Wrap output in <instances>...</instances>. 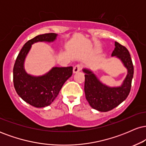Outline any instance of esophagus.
<instances>
[{
    "label": "esophagus",
    "mask_w": 146,
    "mask_h": 146,
    "mask_svg": "<svg viewBox=\"0 0 146 146\" xmlns=\"http://www.w3.org/2000/svg\"><path fill=\"white\" fill-rule=\"evenodd\" d=\"M82 69V66L80 64H78L76 65V66H75L74 67H73V73H78L79 71H81Z\"/></svg>",
    "instance_id": "esophagus-1"
}]
</instances>
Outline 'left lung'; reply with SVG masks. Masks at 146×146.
I'll return each mask as SVG.
<instances>
[{
	"mask_svg": "<svg viewBox=\"0 0 146 146\" xmlns=\"http://www.w3.org/2000/svg\"><path fill=\"white\" fill-rule=\"evenodd\" d=\"M111 56L119 60L127 70L126 76L120 86H108L102 82L91 69H82L85 74L84 92L86 100L92 108L100 112L109 111L119 105L127 98L131 88L134 68L128 49L115 42Z\"/></svg>",
	"mask_w": 146,
	"mask_h": 146,
	"instance_id": "obj_1",
	"label": "left lung"
}]
</instances>
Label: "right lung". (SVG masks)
<instances>
[{
  "label": "right lung",
  "mask_w": 146,
  "mask_h": 146,
  "mask_svg": "<svg viewBox=\"0 0 146 146\" xmlns=\"http://www.w3.org/2000/svg\"><path fill=\"white\" fill-rule=\"evenodd\" d=\"M58 36L53 33H45L27 42L15 62L13 78L16 93L25 102L36 108L51 104L73 73L72 66H54L42 75H33L25 71V62L32 45L37 42H54Z\"/></svg>",
  "instance_id": "obj_1"
}]
</instances>
